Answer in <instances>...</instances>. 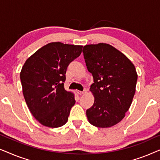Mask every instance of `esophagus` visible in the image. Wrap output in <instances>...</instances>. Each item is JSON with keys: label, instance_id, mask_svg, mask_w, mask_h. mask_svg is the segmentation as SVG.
<instances>
[{"label": "esophagus", "instance_id": "1", "mask_svg": "<svg viewBox=\"0 0 160 160\" xmlns=\"http://www.w3.org/2000/svg\"><path fill=\"white\" fill-rule=\"evenodd\" d=\"M86 92H87V90H86V89H85V90H84V91H79V90H78V91H77V93H78V95H84V94H85Z\"/></svg>", "mask_w": 160, "mask_h": 160}]
</instances>
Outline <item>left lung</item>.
<instances>
[{"mask_svg":"<svg viewBox=\"0 0 160 160\" xmlns=\"http://www.w3.org/2000/svg\"><path fill=\"white\" fill-rule=\"evenodd\" d=\"M83 53L94 79L89 90L95 101L87 110V119L97 128H111L123 119L131 106L136 70L123 53L108 43L86 45Z\"/></svg>","mask_w":160,"mask_h":160,"instance_id":"left-lung-1","label":"left lung"}]
</instances>
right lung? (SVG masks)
I'll list each match as a JSON object with an SVG mask.
<instances>
[{"label": "right lung", "mask_w": 160, "mask_h": 160, "mask_svg": "<svg viewBox=\"0 0 160 160\" xmlns=\"http://www.w3.org/2000/svg\"><path fill=\"white\" fill-rule=\"evenodd\" d=\"M82 46L52 42L25 61L20 72L22 92L29 110L39 123L60 128L68 122L76 100L64 88L67 68L77 58Z\"/></svg>", "instance_id": "obj_1"}]
</instances>
